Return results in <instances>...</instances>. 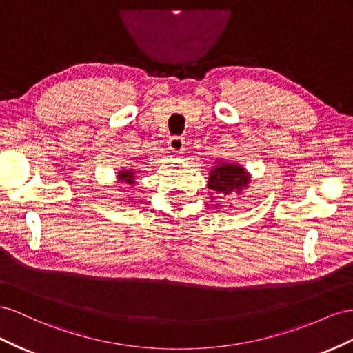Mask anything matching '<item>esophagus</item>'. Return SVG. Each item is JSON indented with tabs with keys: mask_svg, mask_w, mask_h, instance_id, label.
<instances>
[{
	"mask_svg": "<svg viewBox=\"0 0 353 353\" xmlns=\"http://www.w3.org/2000/svg\"><path fill=\"white\" fill-rule=\"evenodd\" d=\"M168 148L173 150V152H180V150L185 149V139L180 136H173L168 139Z\"/></svg>",
	"mask_w": 353,
	"mask_h": 353,
	"instance_id": "1",
	"label": "esophagus"
}]
</instances>
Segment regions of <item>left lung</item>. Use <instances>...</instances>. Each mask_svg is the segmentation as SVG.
Segmentation results:
<instances>
[{"instance_id": "left-lung-1", "label": "left lung", "mask_w": 353, "mask_h": 353, "mask_svg": "<svg viewBox=\"0 0 353 353\" xmlns=\"http://www.w3.org/2000/svg\"><path fill=\"white\" fill-rule=\"evenodd\" d=\"M248 185V176L245 170L235 164L223 163L213 168L210 173L208 188L213 190L214 194L223 196L228 195L232 190H239L243 186Z\"/></svg>"}]
</instances>
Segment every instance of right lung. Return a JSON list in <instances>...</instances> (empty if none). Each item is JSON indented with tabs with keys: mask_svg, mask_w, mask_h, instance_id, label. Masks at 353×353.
Masks as SVG:
<instances>
[{
	"mask_svg": "<svg viewBox=\"0 0 353 353\" xmlns=\"http://www.w3.org/2000/svg\"><path fill=\"white\" fill-rule=\"evenodd\" d=\"M118 179L123 180V182L130 183V185H133V183L136 182L133 171H119V173H118Z\"/></svg>",
	"mask_w": 353,
	"mask_h": 353,
	"instance_id": "add662e5",
	"label": "right lung"
}]
</instances>
